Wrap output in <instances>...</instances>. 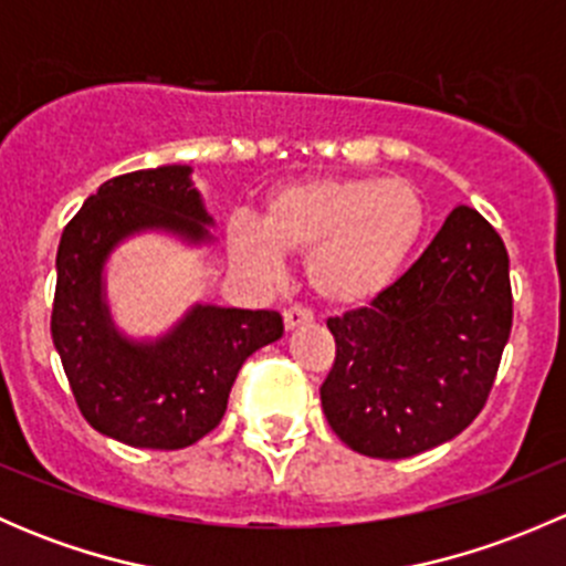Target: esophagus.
Returning a JSON list of instances; mask_svg holds the SVG:
<instances>
[{"mask_svg": "<svg viewBox=\"0 0 566 566\" xmlns=\"http://www.w3.org/2000/svg\"><path fill=\"white\" fill-rule=\"evenodd\" d=\"M312 319L315 317H312V312L304 310V306H290V310H284V328L287 331L312 323Z\"/></svg>", "mask_w": 566, "mask_h": 566, "instance_id": "obj_1", "label": "esophagus"}]
</instances>
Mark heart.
Segmentation results:
<instances>
[{
    "instance_id": "1",
    "label": "heart",
    "mask_w": 566,
    "mask_h": 566,
    "mask_svg": "<svg viewBox=\"0 0 566 566\" xmlns=\"http://www.w3.org/2000/svg\"><path fill=\"white\" fill-rule=\"evenodd\" d=\"M427 232V202L402 177H306L268 197L262 224L230 227L232 260L276 276L282 251L306 256L312 290L334 306H364L397 282Z\"/></svg>"
}]
</instances>
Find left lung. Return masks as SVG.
Wrapping results in <instances>:
<instances>
[{
    "mask_svg": "<svg viewBox=\"0 0 566 566\" xmlns=\"http://www.w3.org/2000/svg\"><path fill=\"white\" fill-rule=\"evenodd\" d=\"M328 331L319 402L353 452L402 460L452 441L482 413L510 339L504 241L460 205L380 298L328 317Z\"/></svg>",
    "mask_w": 566,
    "mask_h": 566,
    "instance_id": "left-lung-1",
    "label": "left lung"
}]
</instances>
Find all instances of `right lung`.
<instances>
[{"instance_id":"obj_1","label":"right lung","mask_w":566,"mask_h":566,"mask_svg":"<svg viewBox=\"0 0 566 566\" xmlns=\"http://www.w3.org/2000/svg\"><path fill=\"white\" fill-rule=\"evenodd\" d=\"M191 167L106 180L67 221L56 249L51 339L84 419L136 449H186L216 430L243 361L284 334L279 312L197 304L156 342L125 339L104 301V265L123 238L167 230L210 241Z\"/></svg>"}]
</instances>
